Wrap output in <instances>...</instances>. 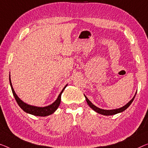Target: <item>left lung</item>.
I'll use <instances>...</instances> for the list:
<instances>
[{"label": "left lung", "mask_w": 148, "mask_h": 148, "mask_svg": "<svg viewBox=\"0 0 148 148\" xmlns=\"http://www.w3.org/2000/svg\"><path fill=\"white\" fill-rule=\"evenodd\" d=\"M137 93V92H136ZM136 93L135 94V96L132 99V100L130 101V102L127 103L126 105H125L124 106H123L122 108H118V109H116V110H103V109H100L99 108L96 107V106H94L93 103H92L90 101L88 100L87 98V97L85 96L86 98V102L88 103V104L90 106V107L91 108L93 109L94 111L98 112V113L100 114H102V115H105V116H111V115H114V114H116L118 113H120V112H122L123 111H124L125 109H127V108H128L130 106L131 103L133 102V100H134V98H135V96L136 95Z\"/></svg>", "instance_id": "obj_1"}]
</instances>
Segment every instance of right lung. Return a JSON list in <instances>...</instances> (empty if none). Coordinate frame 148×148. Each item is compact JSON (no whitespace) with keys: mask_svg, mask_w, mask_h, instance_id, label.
Instances as JSON below:
<instances>
[{"mask_svg":"<svg viewBox=\"0 0 148 148\" xmlns=\"http://www.w3.org/2000/svg\"><path fill=\"white\" fill-rule=\"evenodd\" d=\"M10 84L11 89H12L13 95H14L15 100H16V102L18 104L19 106L21 107L24 111L26 112V113L32 114V115L34 116H49L56 111L57 108H58V107L59 106V105H60V102H61L62 93L64 90L65 89L66 87V86L63 88V90H62V92H60V94H59L57 100L55 101L54 103H52L51 105L48 106H46V107H36V106H33L28 105L27 103L23 102V101H22L21 99L17 96L16 93L14 92V89H13L12 88V84H11L10 78Z\"/></svg>","mask_w":148,"mask_h":148,"instance_id":"add662e5","label":"right lung"}]
</instances>
